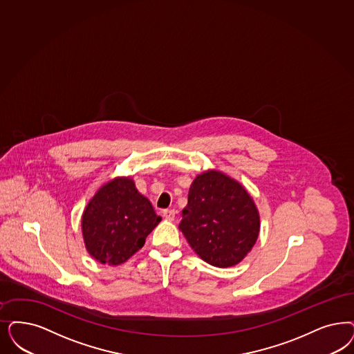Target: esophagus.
I'll return each instance as SVG.
<instances>
[{
	"instance_id": "obj_1",
	"label": "esophagus",
	"mask_w": 354,
	"mask_h": 354,
	"mask_svg": "<svg viewBox=\"0 0 354 354\" xmlns=\"http://www.w3.org/2000/svg\"><path fill=\"white\" fill-rule=\"evenodd\" d=\"M163 217H165V220L167 221L175 220V210H174V209H166V210H163Z\"/></svg>"
}]
</instances>
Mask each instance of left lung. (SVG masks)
I'll return each mask as SVG.
<instances>
[{
    "label": "left lung",
    "mask_w": 354,
    "mask_h": 354,
    "mask_svg": "<svg viewBox=\"0 0 354 354\" xmlns=\"http://www.w3.org/2000/svg\"><path fill=\"white\" fill-rule=\"evenodd\" d=\"M179 229L207 264L227 268L241 263L257 243L260 217L243 185L217 170L197 175Z\"/></svg>",
    "instance_id": "1"
}]
</instances>
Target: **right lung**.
<instances>
[{"instance_id": "obj_1", "label": "right lung", "mask_w": 354, "mask_h": 354, "mask_svg": "<svg viewBox=\"0 0 354 354\" xmlns=\"http://www.w3.org/2000/svg\"><path fill=\"white\" fill-rule=\"evenodd\" d=\"M160 220L131 178H115L97 189L84 210L86 250L102 264L119 266L142 248Z\"/></svg>"}]
</instances>
